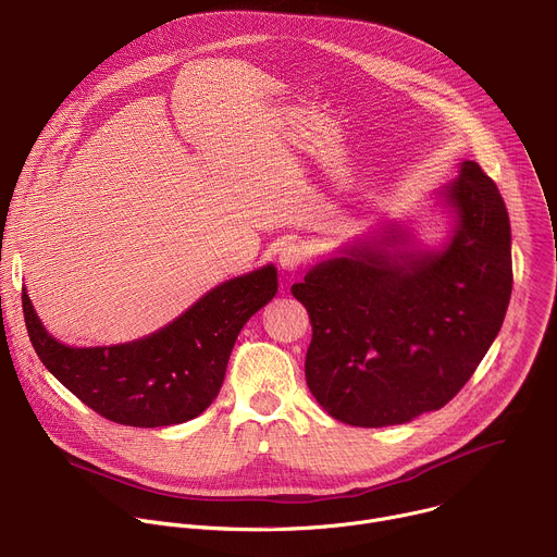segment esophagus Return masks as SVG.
Masks as SVG:
<instances>
[{
  "label": "esophagus",
  "instance_id": "1",
  "mask_svg": "<svg viewBox=\"0 0 557 557\" xmlns=\"http://www.w3.org/2000/svg\"><path fill=\"white\" fill-rule=\"evenodd\" d=\"M308 262V251L301 243H288L280 251V267L284 271H299Z\"/></svg>",
  "mask_w": 557,
  "mask_h": 557
}]
</instances>
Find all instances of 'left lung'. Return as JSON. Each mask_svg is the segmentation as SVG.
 Masks as SVG:
<instances>
[{
	"label": "left lung",
	"instance_id": "obj_1",
	"mask_svg": "<svg viewBox=\"0 0 557 557\" xmlns=\"http://www.w3.org/2000/svg\"><path fill=\"white\" fill-rule=\"evenodd\" d=\"M445 196L458 226L441 253L350 249L290 286L312 326L306 383L342 423L383 428L441 410L503 326L513 284L505 200L473 161Z\"/></svg>",
	"mask_w": 557,
	"mask_h": 557
}]
</instances>
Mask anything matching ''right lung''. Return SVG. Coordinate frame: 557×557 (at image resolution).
Listing matches in <instances>:
<instances>
[{"instance_id": "1", "label": "right lung", "mask_w": 557, "mask_h": 557, "mask_svg": "<svg viewBox=\"0 0 557 557\" xmlns=\"http://www.w3.org/2000/svg\"><path fill=\"white\" fill-rule=\"evenodd\" d=\"M275 293L269 264L215 286L163 331L110 348H67L44 331L26 290L22 306L37 357L78 401L121 425L163 428L211 406L237 333Z\"/></svg>"}]
</instances>
